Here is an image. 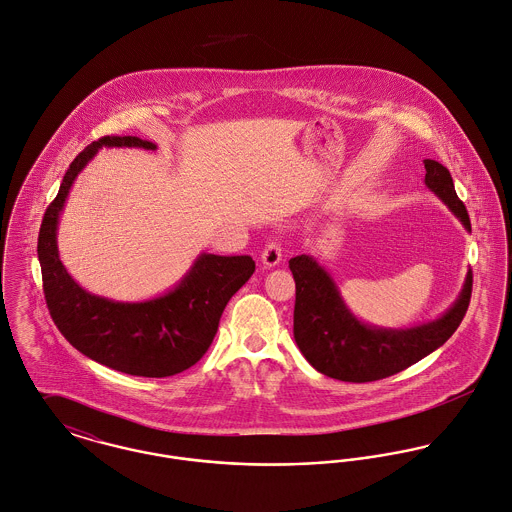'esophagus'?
Segmentation results:
<instances>
[{
  "mask_svg": "<svg viewBox=\"0 0 512 512\" xmlns=\"http://www.w3.org/2000/svg\"><path fill=\"white\" fill-rule=\"evenodd\" d=\"M261 261L265 267L273 269L283 261V247L279 241H269V245L261 253Z\"/></svg>",
  "mask_w": 512,
  "mask_h": 512,
  "instance_id": "obj_1",
  "label": "esophagus"
}]
</instances>
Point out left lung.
I'll use <instances>...</instances> for the list:
<instances>
[{
    "label": "left lung",
    "instance_id": "obj_1",
    "mask_svg": "<svg viewBox=\"0 0 512 512\" xmlns=\"http://www.w3.org/2000/svg\"><path fill=\"white\" fill-rule=\"evenodd\" d=\"M424 169V184L471 231L450 171L432 159L424 161ZM288 267L296 283L294 340L298 349L316 371L347 383L391 377L444 345L467 312L473 284L469 269L457 300L436 320L412 328H379L365 324L345 306L338 284L314 257L296 255Z\"/></svg>",
    "mask_w": 512,
    "mask_h": 512
}]
</instances>
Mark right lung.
<instances>
[{
    "instance_id": "obj_1",
    "label": "right lung",
    "mask_w": 512,
    "mask_h": 512,
    "mask_svg": "<svg viewBox=\"0 0 512 512\" xmlns=\"http://www.w3.org/2000/svg\"><path fill=\"white\" fill-rule=\"evenodd\" d=\"M102 147L157 149L139 137H102L70 163L39 229L45 300L60 334L86 357L127 375L171 377L208 351L229 298L255 273V261L202 253L172 290L143 302H115L84 290L58 259V218L76 176Z\"/></svg>"
}]
</instances>
